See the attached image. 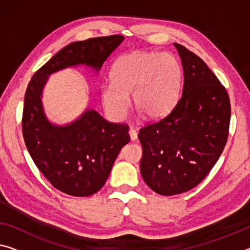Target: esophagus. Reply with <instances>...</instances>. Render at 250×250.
Masks as SVG:
<instances>
[{
	"instance_id": "1",
	"label": "esophagus",
	"mask_w": 250,
	"mask_h": 250,
	"mask_svg": "<svg viewBox=\"0 0 250 250\" xmlns=\"http://www.w3.org/2000/svg\"><path fill=\"white\" fill-rule=\"evenodd\" d=\"M128 134H129V138H130V141L134 142V141H136V140H137V133H136V130H135V129H134V128H129V130H128Z\"/></svg>"
}]
</instances>
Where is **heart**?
<instances>
[{
	"label": "heart",
	"mask_w": 250,
	"mask_h": 250,
	"mask_svg": "<svg viewBox=\"0 0 250 250\" xmlns=\"http://www.w3.org/2000/svg\"><path fill=\"white\" fill-rule=\"evenodd\" d=\"M112 83L101 88V102L107 116L115 122L124 120L132 94L134 106L147 120H160L178 102L182 69L168 52L136 51L114 63Z\"/></svg>",
	"instance_id": "obj_1"
}]
</instances>
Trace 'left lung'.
Here are the masks:
<instances>
[{
	"label": "left lung",
	"instance_id": "1",
	"mask_svg": "<svg viewBox=\"0 0 250 250\" xmlns=\"http://www.w3.org/2000/svg\"><path fill=\"white\" fill-rule=\"evenodd\" d=\"M182 95L163 120L141 128L140 168L161 195L191 190L208 175L227 143L230 101L226 88L201 58L179 43Z\"/></svg>",
	"mask_w": 250,
	"mask_h": 250
}]
</instances>
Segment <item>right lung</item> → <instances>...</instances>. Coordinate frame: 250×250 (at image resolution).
Segmentation results:
<instances>
[{
  "label": "right lung",
  "mask_w": 250,
  "mask_h": 250,
  "mask_svg": "<svg viewBox=\"0 0 250 250\" xmlns=\"http://www.w3.org/2000/svg\"><path fill=\"white\" fill-rule=\"evenodd\" d=\"M123 40V36H110L72 42L41 67L26 88L22 118L26 148L42 174L66 194L88 197L102 189L129 142L128 128L90 108L64 125L52 123L42 103L44 86L50 76L67 68L85 66L98 75Z\"/></svg>",
  "instance_id": "right-lung-1"
}]
</instances>
